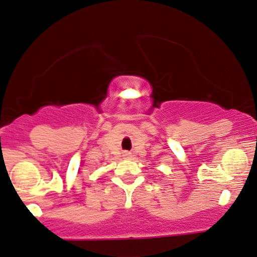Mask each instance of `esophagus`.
<instances>
[{
	"instance_id": "34e87169",
	"label": "esophagus",
	"mask_w": 257,
	"mask_h": 257,
	"mask_svg": "<svg viewBox=\"0 0 257 257\" xmlns=\"http://www.w3.org/2000/svg\"><path fill=\"white\" fill-rule=\"evenodd\" d=\"M125 155H129V154H125Z\"/></svg>"
}]
</instances>
